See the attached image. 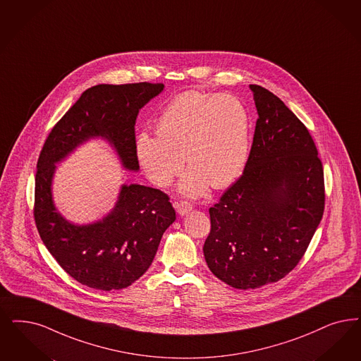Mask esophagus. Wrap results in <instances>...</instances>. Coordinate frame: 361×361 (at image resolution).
<instances>
[{
	"mask_svg": "<svg viewBox=\"0 0 361 361\" xmlns=\"http://www.w3.org/2000/svg\"><path fill=\"white\" fill-rule=\"evenodd\" d=\"M175 207H176V212H178V214H179L180 216L186 215V214L190 213V212L192 210V204H191L190 202H187V200L178 202V203L175 204Z\"/></svg>",
	"mask_w": 361,
	"mask_h": 361,
	"instance_id": "esophagus-1",
	"label": "esophagus"
}]
</instances>
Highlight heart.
Instances as JSON below:
<instances>
[{"mask_svg": "<svg viewBox=\"0 0 361 361\" xmlns=\"http://www.w3.org/2000/svg\"><path fill=\"white\" fill-rule=\"evenodd\" d=\"M250 151V116L231 94L188 91L173 99L157 123V137L140 134L136 157L148 179L167 186L183 169L179 183L187 197H200L207 186H230L243 171Z\"/></svg>", "mask_w": 361, "mask_h": 361, "instance_id": "1", "label": "heart"}]
</instances>
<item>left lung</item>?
<instances>
[{
  "mask_svg": "<svg viewBox=\"0 0 361 361\" xmlns=\"http://www.w3.org/2000/svg\"><path fill=\"white\" fill-rule=\"evenodd\" d=\"M258 119L243 174L210 207L203 254L235 289L277 282L300 262L320 225L324 170L307 127L276 94L252 84Z\"/></svg>",
  "mask_w": 361,
  "mask_h": 361,
  "instance_id": "left-lung-1",
  "label": "left lung"
}]
</instances>
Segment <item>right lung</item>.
I'll use <instances>...</instances> for the list:
<instances>
[{
    "label": "right lung",
    "mask_w": 361,
    "mask_h": 361,
    "mask_svg": "<svg viewBox=\"0 0 361 361\" xmlns=\"http://www.w3.org/2000/svg\"><path fill=\"white\" fill-rule=\"evenodd\" d=\"M163 84H99L82 92L48 135L37 161L35 221L59 265L82 285L119 290L140 279L154 261L161 235L175 221L169 195L158 188L121 185L114 209L102 219L78 225L54 204L56 164L91 139L106 140L121 167L139 171L135 121Z\"/></svg>",
    "instance_id": "obj_1"
}]
</instances>
